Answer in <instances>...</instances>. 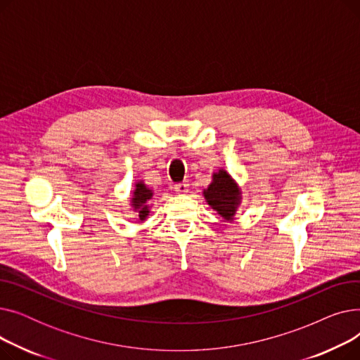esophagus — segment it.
I'll use <instances>...</instances> for the list:
<instances>
[{
	"label": "esophagus",
	"mask_w": 360,
	"mask_h": 360,
	"mask_svg": "<svg viewBox=\"0 0 360 360\" xmlns=\"http://www.w3.org/2000/svg\"><path fill=\"white\" fill-rule=\"evenodd\" d=\"M188 188H190V184L188 182H179L174 186V190L178 193V194H185L188 193Z\"/></svg>",
	"instance_id": "obj_1"
}]
</instances>
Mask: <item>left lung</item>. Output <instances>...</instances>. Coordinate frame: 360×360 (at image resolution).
I'll return each instance as SVG.
<instances>
[{
    "instance_id": "obj_1",
    "label": "left lung",
    "mask_w": 360,
    "mask_h": 360,
    "mask_svg": "<svg viewBox=\"0 0 360 360\" xmlns=\"http://www.w3.org/2000/svg\"><path fill=\"white\" fill-rule=\"evenodd\" d=\"M202 194L207 204L216 210L219 216L228 221L233 220L242 197L238 184L224 169L213 174L212 184L205 188Z\"/></svg>"
}]
</instances>
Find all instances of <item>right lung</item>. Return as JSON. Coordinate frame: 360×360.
Returning <instances> with one entry per match:
<instances>
[{"mask_svg":"<svg viewBox=\"0 0 360 360\" xmlns=\"http://www.w3.org/2000/svg\"><path fill=\"white\" fill-rule=\"evenodd\" d=\"M153 197V191L150 188L146 186L144 182H137L136 184V190L132 191V198H131V207L139 213V219L143 221L148 216V204L147 201Z\"/></svg>","mask_w":360,"mask_h":360,"instance_id":"right-lung-1","label":"right lung"}]
</instances>
